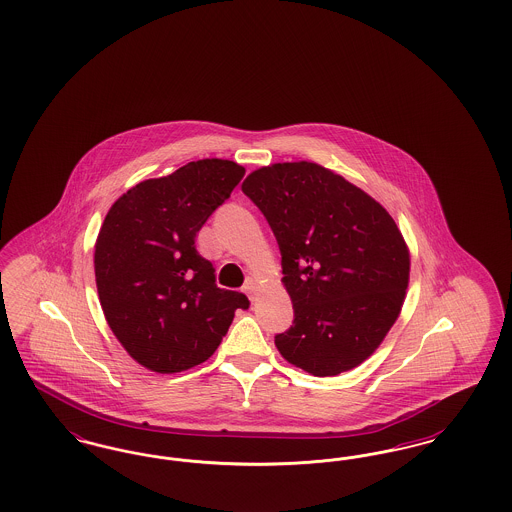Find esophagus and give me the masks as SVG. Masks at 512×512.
Here are the masks:
<instances>
[{
	"mask_svg": "<svg viewBox=\"0 0 512 512\" xmlns=\"http://www.w3.org/2000/svg\"><path fill=\"white\" fill-rule=\"evenodd\" d=\"M255 290H257V288H255V282H253V280H247V282H245L244 292L247 293L249 301H255Z\"/></svg>",
	"mask_w": 512,
	"mask_h": 512,
	"instance_id": "obj_1",
	"label": "esophagus"
}]
</instances>
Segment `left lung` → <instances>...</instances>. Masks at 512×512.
<instances>
[{
	"instance_id": "8db88e82",
	"label": "left lung",
	"mask_w": 512,
	"mask_h": 512,
	"mask_svg": "<svg viewBox=\"0 0 512 512\" xmlns=\"http://www.w3.org/2000/svg\"><path fill=\"white\" fill-rule=\"evenodd\" d=\"M244 194L261 209L282 253L293 326L274 338L280 355L313 376L365 363L401 313L411 253L390 213L311 161L251 172Z\"/></svg>"
}]
</instances>
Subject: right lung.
Returning a JSON list of instances; mask_svg holds the SVG:
<instances>
[{"instance_id":"obj_1","label":"right lung","mask_w":512,"mask_h":512,"mask_svg":"<svg viewBox=\"0 0 512 512\" xmlns=\"http://www.w3.org/2000/svg\"><path fill=\"white\" fill-rule=\"evenodd\" d=\"M228 159L192 161L122 194L105 215L94 253L105 320L147 370L174 374L205 363L226 336L244 293L220 290L195 236L244 178Z\"/></svg>"}]
</instances>
